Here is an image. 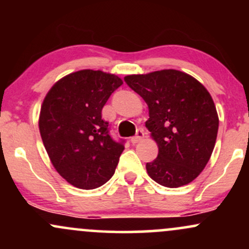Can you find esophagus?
<instances>
[{"mask_svg":"<svg viewBox=\"0 0 249 249\" xmlns=\"http://www.w3.org/2000/svg\"><path fill=\"white\" fill-rule=\"evenodd\" d=\"M144 136H145L144 130H142V128H139V130L137 131L136 136L131 138V142H132V144H137V142H139L141 141H142Z\"/></svg>","mask_w":249,"mask_h":249,"instance_id":"1","label":"esophagus"}]
</instances>
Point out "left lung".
<instances>
[{"instance_id":"obj_1","label":"left lung","mask_w":249,"mask_h":249,"mask_svg":"<svg viewBox=\"0 0 249 249\" xmlns=\"http://www.w3.org/2000/svg\"><path fill=\"white\" fill-rule=\"evenodd\" d=\"M124 81L148 107L145 125L159 148L146 164L148 176L165 187L190 184L210 160L218 134L210 92L194 77L173 69L128 75Z\"/></svg>"}]
</instances>
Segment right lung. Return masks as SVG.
I'll return each mask as SVG.
<instances>
[{"label":"right lung","mask_w":249,"mask_h":249,"mask_svg":"<svg viewBox=\"0 0 249 249\" xmlns=\"http://www.w3.org/2000/svg\"><path fill=\"white\" fill-rule=\"evenodd\" d=\"M123 84L118 76L81 70L63 77L45 96L39 133L53 167L72 186L93 190L115 173L124 141L115 142L102 108Z\"/></svg>","instance_id":"obj_1"}]
</instances>
